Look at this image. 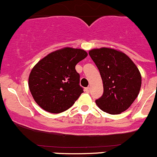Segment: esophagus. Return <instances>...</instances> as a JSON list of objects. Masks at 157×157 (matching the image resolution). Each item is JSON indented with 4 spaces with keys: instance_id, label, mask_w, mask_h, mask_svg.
Here are the masks:
<instances>
[{
    "instance_id": "1",
    "label": "esophagus",
    "mask_w": 157,
    "mask_h": 157,
    "mask_svg": "<svg viewBox=\"0 0 157 157\" xmlns=\"http://www.w3.org/2000/svg\"><path fill=\"white\" fill-rule=\"evenodd\" d=\"M90 87H87V88H85V91H86L87 93H89V92H90Z\"/></svg>"
}]
</instances>
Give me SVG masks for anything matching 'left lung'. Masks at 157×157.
Wrapping results in <instances>:
<instances>
[{
    "label": "left lung",
    "instance_id": "8db88e82",
    "mask_svg": "<svg viewBox=\"0 0 157 157\" xmlns=\"http://www.w3.org/2000/svg\"><path fill=\"white\" fill-rule=\"evenodd\" d=\"M89 55L103 85V94L95 101L97 105L112 115L125 111L140 92L141 75L138 67L126 54L112 48L93 49Z\"/></svg>",
    "mask_w": 157,
    "mask_h": 157
}]
</instances>
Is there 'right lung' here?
<instances>
[{"instance_id":"obj_1","label":"right lung","mask_w":157,"mask_h":157,"mask_svg":"<svg viewBox=\"0 0 157 157\" xmlns=\"http://www.w3.org/2000/svg\"><path fill=\"white\" fill-rule=\"evenodd\" d=\"M87 56L84 50L64 48L49 54L33 67L29 87L35 101L43 109L59 113L77 101L84 91L75 66Z\"/></svg>"}]
</instances>
